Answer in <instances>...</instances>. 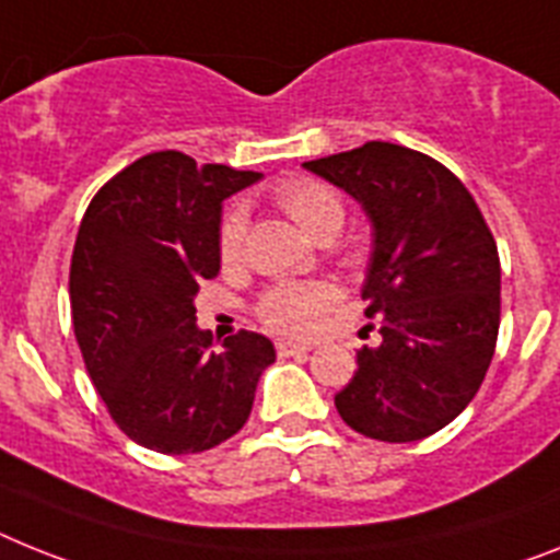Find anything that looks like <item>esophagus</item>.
Segmentation results:
<instances>
[{"instance_id":"esophagus-1","label":"esophagus","mask_w":560,"mask_h":560,"mask_svg":"<svg viewBox=\"0 0 560 560\" xmlns=\"http://www.w3.org/2000/svg\"><path fill=\"white\" fill-rule=\"evenodd\" d=\"M276 350H279L281 359H288V355H307L310 347L299 345V341H279V345H276Z\"/></svg>"}]
</instances>
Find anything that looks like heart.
I'll use <instances>...</instances> for the list:
<instances>
[{
	"instance_id": "obj_1",
	"label": "heart",
	"mask_w": 560,
	"mask_h": 560,
	"mask_svg": "<svg viewBox=\"0 0 560 560\" xmlns=\"http://www.w3.org/2000/svg\"><path fill=\"white\" fill-rule=\"evenodd\" d=\"M276 201L281 210L293 219L304 233L322 238L324 233L341 228L345 222V205L336 192L316 178H290L276 190ZM244 233H247V215L242 208H230L219 228V256L224 265H233L242 258ZM336 304V290L324 281H288L267 290L258 313L272 330L288 336H310L318 330L324 313Z\"/></svg>"
}]
</instances>
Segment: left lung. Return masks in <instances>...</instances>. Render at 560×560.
I'll return each mask as SVG.
<instances>
[{"label":"left lung","instance_id":"obj_1","mask_svg":"<svg viewBox=\"0 0 560 560\" xmlns=\"http://www.w3.org/2000/svg\"><path fill=\"white\" fill-rule=\"evenodd\" d=\"M359 201L373 230L364 316L382 345L336 396L338 416L389 444L421 441L476 398L501 322V265L467 187L435 159L389 142L304 162Z\"/></svg>","mask_w":560,"mask_h":560}]
</instances>
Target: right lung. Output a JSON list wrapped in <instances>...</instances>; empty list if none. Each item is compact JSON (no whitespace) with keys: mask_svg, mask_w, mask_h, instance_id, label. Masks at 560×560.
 <instances>
[{"mask_svg":"<svg viewBox=\"0 0 560 560\" xmlns=\"http://www.w3.org/2000/svg\"><path fill=\"white\" fill-rule=\"evenodd\" d=\"M258 178L159 150L113 176L79 224L73 332L107 412L142 447L205 453L236 435L276 361L270 338L247 330L210 350L192 304L222 267V201Z\"/></svg>","mask_w":560,"mask_h":560,"instance_id":"right-lung-1","label":"right lung"}]
</instances>
